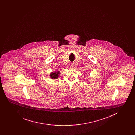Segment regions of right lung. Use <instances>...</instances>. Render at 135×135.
<instances>
[{"label": "right lung", "instance_id": "1", "mask_svg": "<svg viewBox=\"0 0 135 135\" xmlns=\"http://www.w3.org/2000/svg\"><path fill=\"white\" fill-rule=\"evenodd\" d=\"M60 72L59 71H55V72H51V73L50 74V77L53 79H57L59 77V75L60 74Z\"/></svg>", "mask_w": 135, "mask_h": 135}]
</instances>
